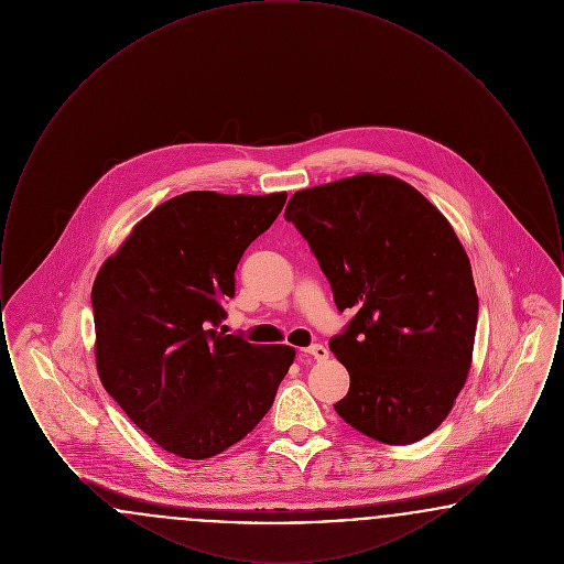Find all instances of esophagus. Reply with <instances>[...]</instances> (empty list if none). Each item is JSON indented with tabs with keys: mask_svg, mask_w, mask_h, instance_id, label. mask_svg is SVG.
<instances>
[{
	"mask_svg": "<svg viewBox=\"0 0 564 564\" xmlns=\"http://www.w3.org/2000/svg\"><path fill=\"white\" fill-rule=\"evenodd\" d=\"M304 352H306L308 357H315L317 361H323V359H327V355H329V350L325 349L323 345H313V347L304 349Z\"/></svg>",
	"mask_w": 564,
	"mask_h": 564,
	"instance_id": "obj_1",
	"label": "esophagus"
}]
</instances>
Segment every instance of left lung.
<instances>
[{"mask_svg":"<svg viewBox=\"0 0 564 564\" xmlns=\"http://www.w3.org/2000/svg\"><path fill=\"white\" fill-rule=\"evenodd\" d=\"M285 219L311 245L338 311L355 313L329 340L350 376L336 412L384 444L423 440L467 380L478 325L451 221L410 184L372 173L295 192Z\"/></svg>","mask_w":564,"mask_h":564,"instance_id":"1","label":"left lung"}]
</instances>
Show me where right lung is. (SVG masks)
<instances>
[{
    "label": "right lung",
    "instance_id": "1",
    "mask_svg": "<svg viewBox=\"0 0 564 564\" xmlns=\"http://www.w3.org/2000/svg\"><path fill=\"white\" fill-rule=\"evenodd\" d=\"M288 192H186L145 215L93 285L97 372L162 451L212 458L253 431L294 364L288 345L219 332L245 249Z\"/></svg>",
    "mask_w": 564,
    "mask_h": 564
}]
</instances>
